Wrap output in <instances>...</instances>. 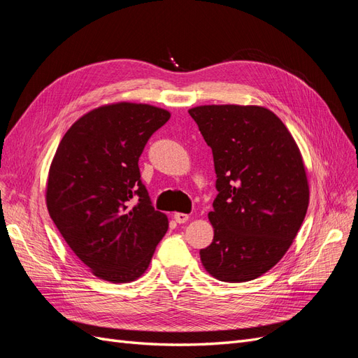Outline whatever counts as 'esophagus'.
<instances>
[{"instance_id": "1", "label": "esophagus", "mask_w": 358, "mask_h": 358, "mask_svg": "<svg viewBox=\"0 0 358 358\" xmlns=\"http://www.w3.org/2000/svg\"><path fill=\"white\" fill-rule=\"evenodd\" d=\"M173 218H175V221H176L178 224H183V222H187V221L189 220V216H188L187 213H180V212H176L175 215H173Z\"/></svg>"}]
</instances>
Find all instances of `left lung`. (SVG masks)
Wrapping results in <instances>:
<instances>
[{
	"label": "left lung",
	"mask_w": 358,
	"mask_h": 358,
	"mask_svg": "<svg viewBox=\"0 0 358 358\" xmlns=\"http://www.w3.org/2000/svg\"><path fill=\"white\" fill-rule=\"evenodd\" d=\"M210 146L218 196L213 242L200 251L206 272L246 282L285 255L309 206L300 149L284 122L262 106L212 104L188 110Z\"/></svg>",
	"instance_id": "1"
}]
</instances>
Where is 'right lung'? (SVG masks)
I'll return each mask as SVG.
<instances>
[{
	"label": "right lung",
	"instance_id": "add662e5",
	"mask_svg": "<svg viewBox=\"0 0 358 358\" xmlns=\"http://www.w3.org/2000/svg\"><path fill=\"white\" fill-rule=\"evenodd\" d=\"M169 119L150 104L96 107L69 128L52 159L49 215L96 278L125 284L142 276L169 229L138 170L149 137Z\"/></svg>",
	"mask_w": 358,
	"mask_h": 358
}]
</instances>
